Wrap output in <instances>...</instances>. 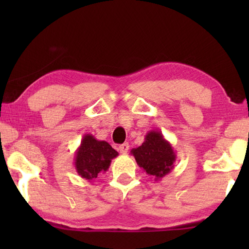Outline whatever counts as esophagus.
I'll use <instances>...</instances> for the list:
<instances>
[{
  "mask_svg": "<svg viewBox=\"0 0 249 249\" xmlns=\"http://www.w3.org/2000/svg\"><path fill=\"white\" fill-rule=\"evenodd\" d=\"M128 149H129V145H128V142H124V144L120 145V147H119V150L121 151L122 154H127Z\"/></svg>",
  "mask_w": 249,
  "mask_h": 249,
  "instance_id": "1",
  "label": "esophagus"
}]
</instances>
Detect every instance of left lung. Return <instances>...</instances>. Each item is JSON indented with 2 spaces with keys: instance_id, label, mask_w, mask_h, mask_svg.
<instances>
[{
  "instance_id": "left-lung-1",
  "label": "left lung",
  "mask_w": 249,
  "mask_h": 249,
  "mask_svg": "<svg viewBox=\"0 0 249 249\" xmlns=\"http://www.w3.org/2000/svg\"><path fill=\"white\" fill-rule=\"evenodd\" d=\"M137 165L151 176L160 180L175 168L177 155L171 144L165 140L159 130H150L146 134L142 146L130 150Z\"/></svg>"
}]
</instances>
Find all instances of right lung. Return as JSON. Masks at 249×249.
<instances>
[{
	"label": "right lung",
	"instance_id": "obj_1",
	"mask_svg": "<svg viewBox=\"0 0 249 249\" xmlns=\"http://www.w3.org/2000/svg\"><path fill=\"white\" fill-rule=\"evenodd\" d=\"M119 153L105 141H98L91 134H84L81 144L75 150L74 167L81 178L90 182L100 172L107 171L112 159Z\"/></svg>",
	"mask_w": 249,
	"mask_h": 249
}]
</instances>
